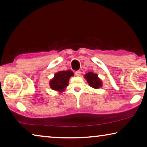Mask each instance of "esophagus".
Masks as SVG:
<instances>
[{
    "label": "esophagus",
    "instance_id": "esophagus-1",
    "mask_svg": "<svg viewBox=\"0 0 147 147\" xmlns=\"http://www.w3.org/2000/svg\"><path fill=\"white\" fill-rule=\"evenodd\" d=\"M74 74H75L76 76H81L82 72H81V71H77L75 72V73H74Z\"/></svg>",
    "mask_w": 147,
    "mask_h": 147
}]
</instances>
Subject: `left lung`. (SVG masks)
Returning a JSON list of instances; mask_svg holds the SVG:
<instances>
[{
	"instance_id": "1",
	"label": "left lung",
	"mask_w": 147,
	"mask_h": 147,
	"mask_svg": "<svg viewBox=\"0 0 147 147\" xmlns=\"http://www.w3.org/2000/svg\"><path fill=\"white\" fill-rule=\"evenodd\" d=\"M85 78H86L87 82L90 87L94 89H98L102 86L100 79L98 78L96 74H94L91 72H89L85 75Z\"/></svg>"
}]
</instances>
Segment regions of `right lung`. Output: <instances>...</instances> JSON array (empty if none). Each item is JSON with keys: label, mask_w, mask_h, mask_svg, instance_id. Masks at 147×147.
<instances>
[{"label": "right lung", "mask_w": 147, "mask_h": 147, "mask_svg": "<svg viewBox=\"0 0 147 147\" xmlns=\"http://www.w3.org/2000/svg\"><path fill=\"white\" fill-rule=\"evenodd\" d=\"M74 74L71 71H63L58 72L55 74L54 78L50 81V87L52 89L62 92L68 85L69 80Z\"/></svg>", "instance_id": "obj_1"}]
</instances>
